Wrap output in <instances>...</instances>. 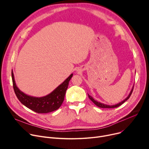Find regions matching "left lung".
<instances>
[{"label":"left lung","instance_id":"8db88e82","mask_svg":"<svg viewBox=\"0 0 149 149\" xmlns=\"http://www.w3.org/2000/svg\"><path fill=\"white\" fill-rule=\"evenodd\" d=\"M133 88H134V87H133L132 90H131V91H130V93L129 96L127 97L125 100H124L123 101H121V102H119V103H118V104H117L113 105H106V104H105L100 102H98V101H95V100L91 95H90L89 94H88V95L89 98L97 106V107H100V108H105H105H107V109H113V108H116V107H119V106H120L121 104H123L125 101H127V100H128V99L130 98V97L131 96V95H132V92H133Z\"/></svg>","mask_w":149,"mask_h":149}]
</instances>
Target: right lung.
Segmentation results:
<instances>
[{
  "mask_svg": "<svg viewBox=\"0 0 149 149\" xmlns=\"http://www.w3.org/2000/svg\"><path fill=\"white\" fill-rule=\"evenodd\" d=\"M73 74H71L64 81L49 94L42 97L28 95L21 91L16 86L13 71L12 78L15 94L20 102L31 110L37 113H48L58 109L64 100L69 82Z\"/></svg>",
  "mask_w": 149,
  "mask_h": 149,
  "instance_id": "1",
  "label": "right lung"
}]
</instances>
